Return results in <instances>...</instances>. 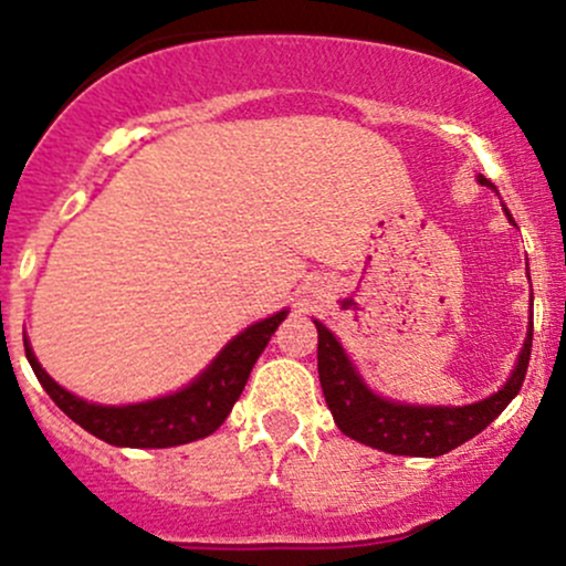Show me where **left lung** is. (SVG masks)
Segmentation results:
<instances>
[{
  "label": "left lung",
  "instance_id": "left-lung-1",
  "mask_svg": "<svg viewBox=\"0 0 566 566\" xmlns=\"http://www.w3.org/2000/svg\"><path fill=\"white\" fill-rule=\"evenodd\" d=\"M479 182L493 188V182L482 175H479ZM504 213L512 221L510 210L504 208ZM315 325L319 386H323L325 405L334 413L336 427L364 447L389 454H405V458H441V454L452 452L460 443L479 436L490 421L499 419L501 410L517 397L523 378H526L531 334H534V323L528 317L526 342H523L515 369L506 378V384L490 397L471 405H408L386 399L369 389L367 380L361 378L356 364L345 353V347L339 345V339L319 319H315Z\"/></svg>",
  "mask_w": 566,
  "mask_h": 566
}]
</instances>
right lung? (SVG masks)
Segmentation results:
<instances>
[{"instance_id": "1", "label": "right lung", "mask_w": 566, "mask_h": 566, "mask_svg": "<svg viewBox=\"0 0 566 566\" xmlns=\"http://www.w3.org/2000/svg\"><path fill=\"white\" fill-rule=\"evenodd\" d=\"M287 317V310L249 325L247 331L227 342L219 356L197 375L188 386L167 397L147 399L134 405H98L62 389L35 358L30 339L24 336L27 361L38 375L40 386L56 402V408L71 416L78 427L93 432L112 447L128 449H169L180 443L199 441L219 430L230 416L232 405L247 386L251 367L271 342L273 331Z\"/></svg>"}]
</instances>
